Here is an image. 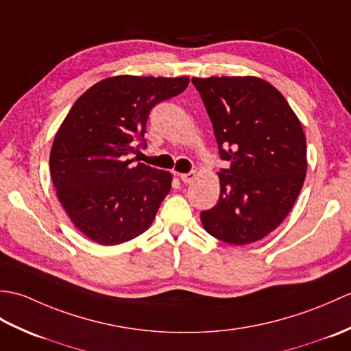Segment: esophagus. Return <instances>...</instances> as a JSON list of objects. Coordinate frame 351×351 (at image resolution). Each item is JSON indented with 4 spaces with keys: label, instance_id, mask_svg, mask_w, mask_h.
I'll return each instance as SVG.
<instances>
[{
    "label": "esophagus",
    "instance_id": "esophagus-1",
    "mask_svg": "<svg viewBox=\"0 0 351 351\" xmlns=\"http://www.w3.org/2000/svg\"><path fill=\"white\" fill-rule=\"evenodd\" d=\"M196 171H189V173H181L180 175V178H181V181L182 182H185V184H190V182H193L196 180Z\"/></svg>",
    "mask_w": 351,
    "mask_h": 351
}]
</instances>
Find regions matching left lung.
<instances>
[{"label": "left lung", "instance_id": "left-lung-1", "mask_svg": "<svg viewBox=\"0 0 351 351\" xmlns=\"http://www.w3.org/2000/svg\"><path fill=\"white\" fill-rule=\"evenodd\" d=\"M230 167L219 171L220 197L202 211L205 230L229 244L263 240L289 214L306 176V137L283 95L258 77L191 80Z\"/></svg>", "mask_w": 351, "mask_h": 351}]
</instances>
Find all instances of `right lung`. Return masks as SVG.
<instances>
[{
  "instance_id": "right-lung-1",
  "label": "right lung",
  "mask_w": 351,
  "mask_h": 351,
  "mask_svg": "<svg viewBox=\"0 0 351 351\" xmlns=\"http://www.w3.org/2000/svg\"><path fill=\"white\" fill-rule=\"evenodd\" d=\"M189 83V77H110L81 95L64 117L49 171L63 210L88 240L117 245L152 225L173 175L132 164L128 154L138 151L152 107Z\"/></svg>"
}]
</instances>
